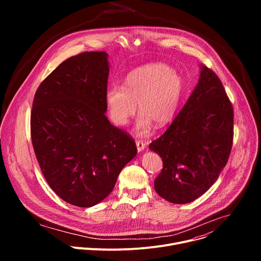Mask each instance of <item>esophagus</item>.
<instances>
[{"label":"esophagus","mask_w":261,"mask_h":261,"mask_svg":"<svg viewBox=\"0 0 261 261\" xmlns=\"http://www.w3.org/2000/svg\"><path fill=\"white\" fill-rule=\"evenodd\" d=\"M136 146H137V151H138V152H141V151L144 150L145 144H144V142L141 141V140H136Z\"/></svg>","instance_id":"esophagus-1"}]
</instances>
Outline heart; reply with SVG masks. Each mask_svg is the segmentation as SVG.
<instances>
[{
  "label": "heart",
  "mask_w": 261,
  "mask_h": 261,
  "mask_svg": "<svg viewBox=\"0 0 261 261\" xmlns=\"http://www.w3.org/2000/svg\"><path fill=\"white\" fill-rule=\"evenodd\" d=\"M184 93L179 74L164 64H147L132 70L124 87L109 89L105 96L109 117L115 124L125 126L136 113L139 134L145 133L152 123L161 127L175 115Z\"/></svg>",
  "instance_id": "b5f03b06"
}]
</instances>
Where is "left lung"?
Instances as JSON below:
<instances>
[{
	"mask_svg": "<svg viewBox=\"0 0 261 261\" xmlns=\"http://www.w3.org/2000/svg\"><path fill=\"white\" fill-rule=\"evenodd\" d=\"M200 68L188 101L165 133L148 145L163 162L155 190L176 204L191 202L211 188L232 147V104L217 74Z\"/></svg>",
	"mask_w": 261,
	"mask_h": 261,
	"instance_id": "obj_1",
	"label": "left lung"
}]
</instances>
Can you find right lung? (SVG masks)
Here are the masks:
<instances>
[{
  "label": "right lung",
  "instance_id": "1",
  "mask_svg": "<svg viewBox=\"0 0 261 261\" xmlns=\"http://www.w3.org/2000/svg\"><path fill=\"white\" fill-rule=\"evenodd\" d=\"M107 56L85 51L61 63L37 89L31 111L32 143L46 181L81 207L107 197L137 153L133 138L105 116Z\"/></svg>",
  "mask_w": 261,
  "mask_h": 261
}]
</instances>
